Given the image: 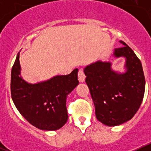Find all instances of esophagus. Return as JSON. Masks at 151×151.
Here are the masks:
<instances>
[{
    "label": "esophagus",
    "instance_id": "34e87169",
    "mask_svg": "<svg viewBox=\"0 0 151 151\" xmlns=\"http://www.w3.org/2000/svg\"><path fill=\"white\" fill-rule=\"evenodd\" d=\"M78 81H79L80 82H85V73H84V71L82 69H80L79 70H78Z\"/></svg>",
    "mask_w": 151,
    "mask_h": 151
}]
</instances>
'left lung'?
Segmentation results:
<instances>
[{
  "mask_svg": "<svg viewBox=\"0 0 151 151\" xmlns=\"http://www.w3.org/2000/svg\"><path fill=\"white\" fill-rule=\"evenodd\" d=\"M113 55L125 58V73L111 69V63L97 61L86 66L85 82L95 106L96 117L108 126L130 120L139 109L145 90L142 65L134 51L124 41Z\"/></svg>",
  "mask_w": 151,
  "mask_h": 151,
  "instance_id": "obj_1",
  "label": "left lung"
}]
</instances>
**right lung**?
<instances>
[{
  "mask_svg": "<svg viewBox=\"0 0 151 151\" xmlns=\"http://www.w3.org/2000/svg\"><path fill=\"white\" fill-rule=\"evenodd\" d=\"M19 52L11 71L10 91L13 103L26 120L41 130L60 129L68 119L66 97L78 85V69L45 82L29 84L20 76Z\"/></svg>",
  "mask_w": 151,
  "mask_h": 151,
  "instance_id": "1",
  "label": "right lung"
}]
</instances>
